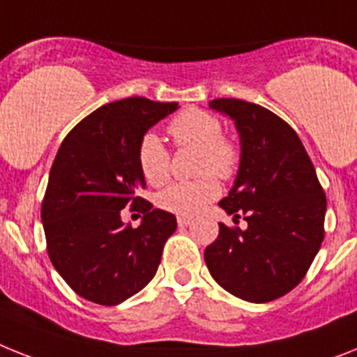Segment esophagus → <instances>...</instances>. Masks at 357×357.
Here are the masks:
<instances>
[{"instance_id":"esophagus-1","label":"esophagus","mask_w":357,"mask_h":357,"mask_svg":"<svg viewBox=\"0 0 357 357\" xmlns=\"http://www.w3.org/2000/svg\"><path fill=\"white\" fill-rule=\"evenodd\" d=\"M176 222H178V226L181 228H184V226H190L191 225V217H176Z\"/></svg>"}]
</instances>
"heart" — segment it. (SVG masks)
<instances>
[{"label":"heart","mask_w":357,"mask_h":357,"mask_svg":"<svg viewBox=\"0 0 357 357\" xmlns=\"http://www.w3.org/2000/svg\"><path fill=\"white\" fill-rule=\"evenodd\" d=\"M222 120L199 107L184 109L167 123V132L178 149L197 151V175L190 182H173L157 195V204L169 213L195 215L219 197L220 181L234 178L241 166V146L234 137L222 132ZM140 173L149 184H162L169 176L172 155L155 132H146L137 149ZM214 176L211 177V175Z\"/></svg>","instance_id":"b5f03b06"}]
</instances>
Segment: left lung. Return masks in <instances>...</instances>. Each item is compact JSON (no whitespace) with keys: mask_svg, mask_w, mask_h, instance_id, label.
Instances as JSON below:
<instances>
[{"mask_svg":"<svg viewBox=\"0 0 357 357\" xmlns=\"http://www.w3.org/2000/svg\"><path fill=\"white\" fill-rule=\"evenodd\" d=\"M210 105L235 120L243 149L234 188L219 206L248 226L219 222L204 261L231 296L273 301L303 281L319 252L326 195L297 132L278 114L237 98Z\"/></svg>","mask_w":357,"mask_h":357,"instance_id":"left-lung-1","label":"left lung"}]
</instances>
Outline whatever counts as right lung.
<instances>
[{
    "label": "right lung",
    "instance_id": "obj_1",
    "mask_svg": "<svg viewBox=\"0 0 357 357\" xmlns=\"http://www.w3.org/2000/svg\"><path fill=\"white\" fill-rule=\"evenodd\" d=\"M176 107L142 96L105 104L76 123L56 153L41 202L47 253L87 301L119 305L157 273L176 219L137 195L146 188L137 149L147 129ZM126 205L144 213L138 229L121 222Z\"/></svg>",
    "mask_w": 357,
    "mask_h": 357
}]
</instances>
